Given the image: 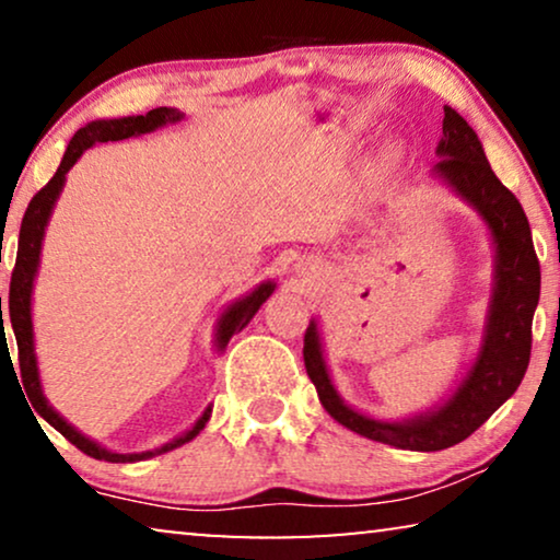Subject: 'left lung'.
Returning <instances> with one entry per match:
<instances>
[{
  "instance_id": "left-lung-1",
  "label": "left lung",
  "mask_w": 560,
  "mask_h": 560,
  "mask_svg": "<svg viewBox=\"0 0 560 560\" xmlns=\"http://www.w3.org/2000/svg\"><path fill=\"white\" fill-rule=\"evenodd\" d=\"M434 177L482 218L492 238V291L477 358L439 406L404 421H385L348 406L329 375L317 319L304 335V365L325 411L355 434L411 452H441L482 427L517 390L530 362L533 314L540 299V264L523 205L487 162L477 131L444 106Z\"/></svg>"
}]
</instances>
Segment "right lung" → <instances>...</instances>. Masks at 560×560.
Wrapping results in <instances>:
<instances>
[{
	"label": "right lung",
	"instance_id": "right-lung-1",
	"mask_svg": "<svg viewBox=\"0 0 560 560\" xmlns=\"http://www.w3.org/2000/svg\"><path fill=\"white\" fill-rule=\"evenodd\" d=\"M183 112L177 108H152V112L144 116H121V119H98L85 124L83 129L75 131V137L70 139V144L62 154L60 167L55 172L50 183H47L40 192L30 200L25 218H22V228H20V246H18V261H14V271H12V281H10V322H12V332L14 340H18V352H20V370H22V385H25V393L30 398V404L35 408V416H43V419L50 423L52 429H58L62 436H66L70 444H75L83 454L93 456V459L101 462H114V464H131V462H141V459H152L156 454L172 452V448L187 444L205 429V423L210 421L212 408L208 406L202 411L198 421L192 423V429H187L185 434H179L177 439L167 441L160 448H152V452H139V454H119L112 452V448L101 446L98 441L89 439L81 434L75 427L62 419V416L55 411L50 406V400L45 398L43 383H40V368H37V355H35V329H33V289H35V277L37 269H40V254H43V238H45V228L50 223V215L55 210V202H58L62 187H66V175L70 167L81 160L85 149H91L98 141H119V139H129V137H141V133L156 131L167 124H177L183 121ZM277 289V281H261L254 291H248L246 296L235 299L223 310V314L218 317L215 325V348L218 352H223L231 342V337L235 332H241L243 327L254 319V314L261 310V304L273 294ZM0 319H2V296H0ZM2 342L7 340L4 332V319H2Z\"/></svg>",
	"mask_w": 560,
	"mask_h": 560
}]
</instances>
